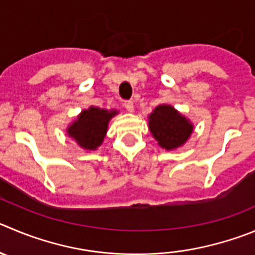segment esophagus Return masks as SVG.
Wrapping results in <instances>:
<instances>
[{
  "mask_svg": "<svg viewBox=\"0 0 255 255\" xmlns=\"http://www.w3.org/2000/svg\"><path fill=\"white\" fill-rule=\"evenodd\" d=\"M123 106H125V108L127 109L129 113H132V112H134V104H133L132 101H126L125 103H123Z\"/></svg>",
  "mask_w": 255,
  "mask_h": 255,
  "instance_id": "obj_1",
  "label": "esophagus"
}]
</instances>
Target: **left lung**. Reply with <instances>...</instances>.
Segmentation results:
<instances>
[{
	"instance_id": "obj_1",
	"label": "left lung",
	"mask_w": 255,
	"mask_h": 255,
	"mask_svg": "<svg viewBox=\"0 0 255 255\" xmlns=\"http://www.w3.org/2000/svg\"><path fill=\"white\" fill-rule=\"evenodd\" d=\"M148 128L161 148L173 151L189 141L194 123L171 104H160L148 116Z\"/></svg>"
}]
</instances>
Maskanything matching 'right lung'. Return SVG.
I'll list each match as a JSON object with an SVG mask.
<instances>
[{
  "instance_id": "add662e5",
  "label": "right lung",
  "mask_w": 255,
  "mask_h": 255,
  "mask_svg": "<svg viewBox=\"0 0 255 255\" xmlns=\"http://www.w3.org/2000/svg\"><path fill=\"white\" fill-rule=\"evenodd\" d=\"M120 113L117 109H104L90 106L83 109L75 121L66 128V133L85 151H95L104 141L109 121Z\"/></svg>"
}]
</instances>
